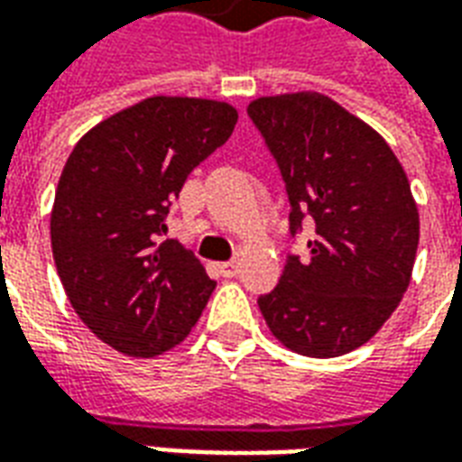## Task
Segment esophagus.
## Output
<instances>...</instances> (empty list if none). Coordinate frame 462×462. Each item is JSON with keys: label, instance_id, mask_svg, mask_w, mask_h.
Segmentation results:
<instances>
[{"label": "esophagus", "instance_id": "obj_1", "mask_svg": "<svg viewBox=\"0 0 462 462\" xmlns=\"http://www.w3.org/2000/svg\"><path fill=\"white\" fill-rule=\"evenodd\" d=\"M217 270H220V277L232 280V277H237V272H240V262H222Z\"/></svg>", "mask_w": 462, "mask_h": 462}]
</instances>
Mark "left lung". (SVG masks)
<instances>
[{
	"label": "left lung",
	"mask_w": 462,
	"mask_h": 462,
	"mask_svg": "<svg viewBox=\"0 0 462 462\" xmlns=\"http://www.w3.org/2000/svg\"><path fill=\"white\" fill-rule=\"evenodd\" d=\"M247 116L280 168L290 235L310 222L307 257L290 254L257 304L291 351L331 358L376 334L406 291L418 250V208L386 141L329 96L257 98Z\"/></svg>",
	"instance_id": "8db88e82"
}]
</instances>
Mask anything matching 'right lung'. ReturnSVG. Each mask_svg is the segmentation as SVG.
<instances>
[{
    "label": "right lung",
    "instance_id": "obj_1",
    "mask_svg": "<svg viewBox=\"0 0 462 462\" xmlns=\"http://www.w3.org/2000/svg\"><path fill=\"white\" fill-rule=\"evenodd\" d=\"M220 101L152 96L76 143L56 188L51 250L66 297L96 337L128 356L180 344L215 290L200 260L162 240L192 168L232 135Z\"/></svg>",
    "mask_w": 462,
    "mask_h": 462
}]
</instances>
